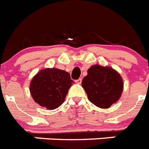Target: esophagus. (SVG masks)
Here are the masks:
<instances>
[{
  "label": "esophagus",
  "instance_id": "obj_1",
  "mask_svg": "<svg viewBox=\"0 0 149 149\" xmlns=\"http://www.w3.org/2000/svg\"><path fill=\"white\" fill-rule=\"evenodd\" d=\"M75 82L77 84H81V82H82V79H81V78H79V79L76 80Z\"/></svg>",
  "mask_w": 149,
  "mask_h": 149
}]
</instances>
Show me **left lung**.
Instances as JSON below:
<instances>
[{
	"label": "left lung",
	"mask_w": 149,
	"mask_h": 149,
	"mask_svg": "<svg viewBox=\"0 0 149 149\" xmlns=\"http://www.w3.org/2000/svg\"><path fill=\"white\" fill-rule=\"evenodd\" d=\"M81 85L90 101L102 109H107L116 103L123 91V81L120 73L113 68L100 65L88 68Z\"/></svg>",
	"instance_id": "obj_1"
}]
</instances>
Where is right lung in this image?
I'll return each instance as SVG.
<instances>
[{
  "mask_svg": "<svg viewBox=\"0 0 149 149\" xmlns=\"http://www.w3.org/2000/svg\"><path fill=\"white\" fill-rule=\"evenodd\" d=\"M73 83L68 72L47 68L32 78L29 91L36 104L48 110H55L63 104Z\"/></svg>",
  "mask_w": 149,
  "mask_h": 149,
  "instance_id": "add662e5",
  "label": "right lung"
}]
</instances>
